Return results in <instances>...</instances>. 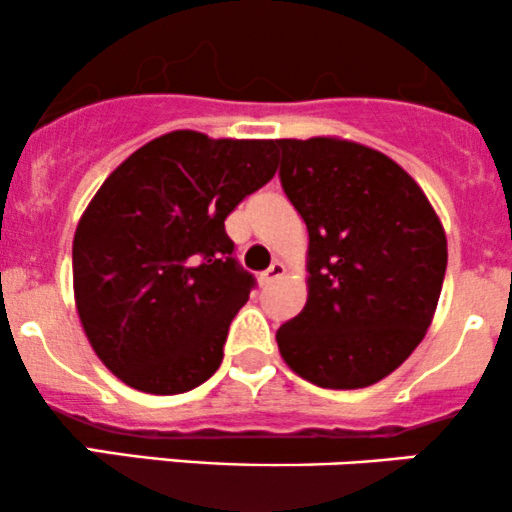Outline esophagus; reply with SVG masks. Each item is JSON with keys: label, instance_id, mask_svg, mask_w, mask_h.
<instances>
[{"label": "esophagus", "instance_id": "esophagus-1", "mask_svg": "<svg viewBox=\"0 0 512 512\" xmlns=\"http://www.w3.org/2000/svg\"><path fill=\"white\" fill-rule=\"evenodd\" d=\"M284 272H286V267H284V264H281V262H272V267H269V269H264L262 276H260V279H262V284H272V281L279 279V276L284 274Z\"/></svg>", "mask_w": 512, "mask_h": 512}]
</instances>
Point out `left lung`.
<instances>
[{"instance_id": "left-lung-1", "label": "left lung", "mask_w": 512, "mask_h": 512, "mask_svg": "<svg viewBox=\"0 0 512 512\" xmlns=\"http://www.w3.org/2000/svg\"><path fill=\"white\" fill-rule=\"evenodd\" d=\"M281 187L308 228V301L276 330L308 383L368 387L426 337L448 267L443 223L416 180L370 146L276 139Z\"/></svg>"}]
</instances>
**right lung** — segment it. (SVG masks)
<instances>
[{"label":"right lung","instance_id":"add662e5","mask_svg":"<svg viewBox=\"0 0 512 512\" xmlns=\"http://www.w3.org/2000/svg\"><path fill=\"white\" fill-rule=\"evenodd\" d=\"M274 139L178 129L134 151L74 233V301L96 356L149 395L195 390L221 366L255 276L226 216L276 173Z\"/></svg>","mask_w":512,"mask_h":512}]
</instances>
